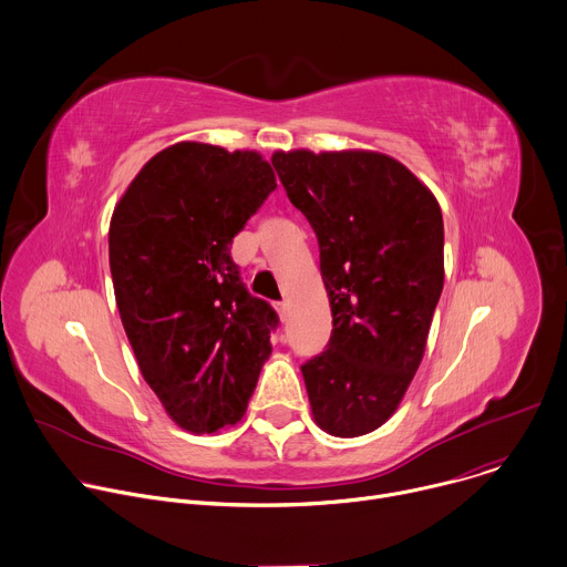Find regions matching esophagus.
I'll use <instances>...</instances> for the list:
<instances>
[{"label": "esophagus", "instance_id": "obj_1", "mask_svg": "<svg viewBox=\"0 0 567 567\" xmlns=\"http://www.w3.org/2000/svg\"><path fill=\"white\" fill-rule=\"evenodd\" d=\"M276 309H278V313H280V320L285 322V320H287V316H289V305L282 300V302H278V305H276Z\"/></svg>", "mask_w": 567, "mask_h": 567}]
</instances>
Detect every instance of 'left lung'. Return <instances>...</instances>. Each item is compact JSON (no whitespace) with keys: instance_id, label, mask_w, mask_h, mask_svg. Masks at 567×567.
Here are the masks:
<instances>
[{"instance_id":"8db88e82","label":"left lung","mask_w":567,"mask_h":567,"mask_svg":"<svg viewBox=\"0 0 567 567\" xmlns=\"http://www.w3.org/2000/svg\"><path fill=\"white\" fill-rule=\"evenodd\" d=\"M271 164L318 237L332 307L328 350L300 368L311 415L359 437L390 420L422 363L444 287L442 210L388 154L291 150Z\"/></svg>"}]
</instances>
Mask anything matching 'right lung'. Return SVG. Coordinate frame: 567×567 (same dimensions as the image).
I'll list each match as a JSON object with an SVG mask.
<instances>
[{"label": "right lung", "mask_w": 567, "mask_h": 567, "mask_svg": "<svg viewBox=\"0 0 567 567\" xmlns=\"http://www.w3.org/2000/svg\"><path fill=\"white\" fill-rule=\"evenodd\" d=\"M258 152L182 141L154 154L114 208L110 269L141 374L190 433L247 413L278 328L230 258L233 237L276 190Z\"/></svg>", "instance_id": "right-lung-1"}]
</instances>
